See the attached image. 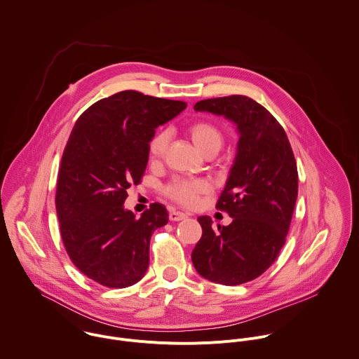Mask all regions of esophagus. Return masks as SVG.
<instances>
[{
	"mask_svg": "<svg viewBox=\"0 0 359 359\" xmlns=\"http://www.w3.org/2000/svg\"><path fill=\"white\" fill-rule=\"evenodd\" d=\"M184 217H187V214H184V212H180V211H175V210H172V211L169 212V219H170V220H173V222H177V220H183Z\"/></svg>",
	"mask_w": 359,
	"mask_h": 359,
	"instance_id": "34e87169",
	"label": "esophagus"
}]
</instances>
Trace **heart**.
<instances>
[{"instance_id":"b5f03b06","label":"heart","mask_w":359,"mask_h":359,"mask_svg":"<svg viewBox=\"0 0 359 359\" xmlns=\"http://www.w3.org/2000/svg\"><path fill=\"white\" fill-rule=\"evenodd\" d=\"M189 133L193 139L194 144L203 154L210 151H216L220 148L223 143V133L216 126L215 123L208 121H198L194 122L189 128ZM168 133L159 132L152 136L148 143V158L151 161H158L163 156L168 145ZM210 190V183L204 179H173L165 189L163 193L170 200L183 204V205H193L197 203L198 196L207 193Z\"/></svg>"}]
</instances>
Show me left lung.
Here are the masks:
<instances>
[{
    "label": "left lung",
    "instance_id": "8db88e82",
    "mask_svg": "<svg viewBox=\"0 0 359 359\" xmlns=\"http://www.w3.org/2000/svg\"><path fill=\"white\" fill-rule=\"evenodd\" d=\"M196 111L223 115L237 125V154L216 208L229 226L212 227L200 216L203 236L191 252L205 279L237 286L261 276L286 243L298 194V172L286 132L275 116L247 95L198 101Z\"/></svg>",
    "mask_w": 359,
    "mask_h": 359
}]
</instances>
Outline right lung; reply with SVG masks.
<instances>
[{"label": "right lung", "instance_id": "1", "mask_svg": "<svg viewBox=\"0 0 359 359\" xmlns=\"http://www.w3.org/2000/svg\"><path fill=\"white\" fill-rule=\"evenodd\" d=\"M186 107L125 90L94 102L76 121L62 154L55 207L65 250L91 280L123 288L145 275L151 236L168 223V211L154 203L137 219L123 203L128 189L142 182L155 129Z\"/></svg>", "mask_w": 359, "mask_h": 359}]
</instances>
